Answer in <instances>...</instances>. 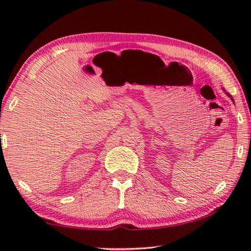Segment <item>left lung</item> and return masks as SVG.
I'll return each mask as SVG.
<instances>
[{"label": "left lung", "instance_id": "8db88e82", "mask_svg": "<svg viewBox=\"0 0 251 251\" xmlns=\"http://www.w3.org/2000/svg\"><path fill=\"white\" fill-rule=\"evenodd\" d=\"M224 91H225V93H226V90H225V89H224ZM226 95H228V97L230 98V99H231L232 101H233V98H232V96H231L229 93H226Z\"/></svg>", "mask_w": 251, "mask_h": 251}]
</instances>
